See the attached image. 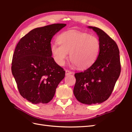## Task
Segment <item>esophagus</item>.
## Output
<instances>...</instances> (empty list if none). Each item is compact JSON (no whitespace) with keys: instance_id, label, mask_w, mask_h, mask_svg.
Returning a JSON list of instances; mask_svg holds the SVG:
<instances>
[{"instance_id":"34e87169","label":"esophagus","mask_w":132,"mask_h":132,"mask_svg":"<svg viewBox=\"0 0 132 132\" xmlns=\"http://www.w3.org/2000/svg\"><path fill=\"white\" fill-rule=\"evenodd\" d=\"M65 72H66V75H70V74H72V73H73L72 71H70V70H65Z\"/></svg>"}]
</instances>
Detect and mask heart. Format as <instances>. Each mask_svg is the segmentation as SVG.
Listing matches in <instances>:
<instances>
[{
  "label": "heart",
  "mask_w": 132,
  "mask_h": 132,
  "mask_svg": "<svg viewBox=\"0 0 132 132\" xmlns=\"http://www.w3.org/2000/svg\"><path fill=\"white\" fill-rule=\"evenodd\" d=\"M59 44L51 45V52L55 62L63 66L68 57L73 66L84 69L90 67L98 56L100 43L96 36L76 31L68 30L61 33L57 38Z\"/></svg>",
  "instance_id": "obj_1"
}]
</instances>
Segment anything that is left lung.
Masks as SVG:
<instances>
[{
    "label": "left lung",
    "mask_w": 132,
    "mask_h": 132,
    "mask_svg": "<svg viewBox=\"0 0 132 132\" xmlns=\"http://www.w3.org/2000/svg\"><path fill=\"white\" fill-rule=\"evenodd\" d=\"M88 27L98 36L100 52L92 65L83 72L75 73L73 94L80 102L92 105L102 103L111 96L120 74L121 65L116 42L102 30Z\"/></svg>",
    "instance_id": "8db88e82"
}]
</instances>
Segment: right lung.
Listing matches in <instances>:
<instances>
[{
	"mask_svg": "<svg viewBox=\"0 0 132 132\" xmlns=\"http://www.w3.org/2000/svg\"><path fill=\"white\" fill-rule=\"evenodd\" d=\"M66 25L54 23L33 29L20 39L15 48L12 74L20 94L32 103L50 102L65 78V71L52 57L51 42Z\"/></svg>",
	"mask_w": 132,
	"mask_h": 132,
	"instance_id": "right-lung-1",
	"label": "right lung"
}]
</instances>
